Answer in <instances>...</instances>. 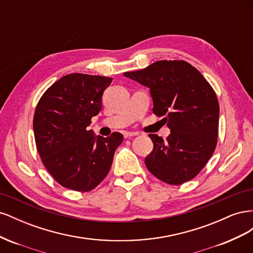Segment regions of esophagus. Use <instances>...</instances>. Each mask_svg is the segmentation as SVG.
Returning <instances> with one entry per match:
<instances>
[{"instance_id": "1", "label": "esophagus", "mask_w": 253, "mask_h": 253, "mask_svg": "<svg viewBox=\"0 0 253 253\" xmlns=\"http://www.w3.org/2000/svg\"><path fill=\"white\" fill-rule=\"evenodd\" d=\"M137 135H138V133H137V132H125L124 133L125 138H131V137L137 136Z\"/></svg>"}]
</instances>
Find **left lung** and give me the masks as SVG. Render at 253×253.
I'll return each mask as SVG.
<instances>
[{"label":"left lung","instance_id":"1","mask_svg":"<svg viewBox=\"0 0 253 253\" xmlns=\"http://www.w3.org/2000/svg\"><path fill=\"white\" fill-rule=\"evenodd\" d=\"M150 88L153 113L171 134H150L154 148L145 157L148 170L170 185H181L202 171L216 147L219 105L215 91L186 61L162 60L124 74Z\"/></svg>","mask_w":253,"mask_h":253}]
</instances>
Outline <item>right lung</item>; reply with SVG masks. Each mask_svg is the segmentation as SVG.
<instances>
[{
	"mask_svg": "<svg viewBox=\"0 0 253 253\" xmlns=\"http://www.w3.org/2000/svg\"><path fill=\"white\" fill-rule=\"evenodd\" d=\"M112 78L68 74L46 89L38 102L34 133L38 153L61 186L93 190L108 175L114 153L124 140L115 132L96 136L90 119L102 108V95Z\"/></svg>",
	"mask_w": 253,
	"mask_h": 253,
	"instance_id": "obj_1",
	"label": "right lung"
}]
</instances>
